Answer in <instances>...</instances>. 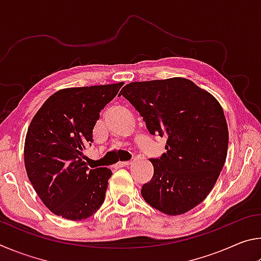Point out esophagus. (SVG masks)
Listing matches in <instances>:
<instances>
[{
  "label": "esophagus",
  "mask_w": 261,
  "mask_h": 261,
  "mask_svg": "<svg viewBox=\"0 0 261 261\" xmlns=\"http://www.w3.org/2000/svg\"><path fill=\"white\" fill-rule=\"evenodd\" d=\"M131 163V161H123V162H118L117 165H116V167H126V166H129Z\"/></svg>",
  "instance_id": "1"
}]
</instances>
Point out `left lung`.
Listing matches in <instances>:
<instances>
[{
	"label": "left lung",
	"instance_id": "1",
	"mask_svg": "<svg viewBox=\"0 0 261 261\" xmlns=\"http://www.w3.org/2000/svg\"><path fill=\"white\" fill-rule=\"evenodd\" d=\"M123 95L143 116L151 135L166 137V153L152 159V179L143 185L147 204L180 215L205 200L226 162L229 132L213 95L187 78L135 82Z\"/></svg>",
	"mask_w": 261,
	"mask_h": 261
}]
</instances>
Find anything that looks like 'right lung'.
Returning a JSON list of instances; mask_svg holds the SVG:
<instances>
[{
  "instance_id": "add662e5",
  "label": "right lung",
  "mask_w": 261,
  "mask_h": 261,
  "mask_svg": "<svg viewBox=\"0 0 261 261\" xmlns=\"http://www.w3.org/2000/svg\"><path fill=\"white\" fill-rule=\"evenodd\" d=\"M123 84L63 88L50 95L31 121L24 145L26 173L55 215L79 221L102 205L112 170L88 169L82 158L93 143L101 109Z\"/></svg>"
}]
</instances>
